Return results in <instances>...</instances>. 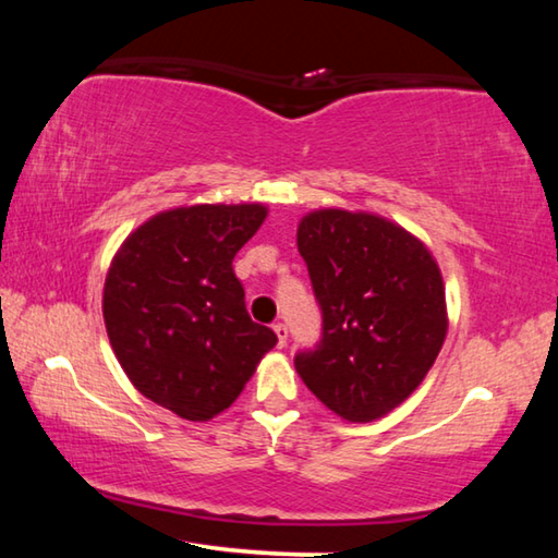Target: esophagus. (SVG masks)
<instances>
[{
  "label": "esophagus",
  "mask_w": 558,
  "mask_h": 558,
  "mask_svg": "<svg viewBox=\"0 0 558 558\" xmlns=\"http://www.w3.org/2000/svg\"><path fill=\"white\" fill-rule=\"evenodd\" d=\"M272 332L278 335V344L286 347V342H288V327H286V323H272Z\"/></svg>",
  "instance_id": "34e87169"
}]
</instances>
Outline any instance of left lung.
<instances>
[{"label": "left lung", "instance_id": "left-lung-1", "mask_svg": "<svg viewBox=\"0 0 558 558\" xmlns=\"http://www.w3.org/2000/svg\"><path fill=\"white\" fill-rule=\"evenodd\" d=\"M298 251L323 310V335L295 354V369L344 421L381 418L415 391L446 339L436 260L401 226L342 209L307 214Z\"/></svg>", "mask_w": 558, "mask_h": 558}]
</instances>
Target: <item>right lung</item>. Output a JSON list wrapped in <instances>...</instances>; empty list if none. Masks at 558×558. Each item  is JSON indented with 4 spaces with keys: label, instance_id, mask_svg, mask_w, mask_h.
<instances>
[{
    "label": "right lung",
    "instance_id": "obj_1",
    "mask_svg": "<svg viewBox=\"0 0 558 558\" xmlns=\"http://www.w3.org/2000/svg\"><path fill=\"white\" fill-rule=\"evenodd\" d=\"M266 214L260 204L165 211L112 258L102 290L112 352L135 389L179 418L229 409L278 342L251 319L231 266Z\"/></svg>",
    "mask_w": 558,
    "mask_h": 558
}]
</instances>
